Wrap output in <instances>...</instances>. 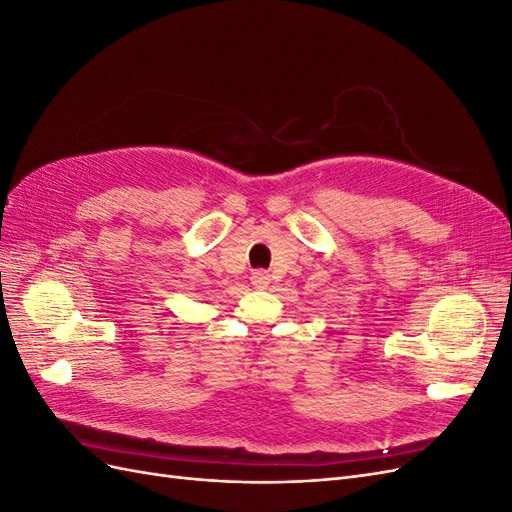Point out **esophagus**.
<instances>
[{"instance_id":"34e87169","label":"esophagus","mask_w":512,"mask_h":512,"mask_svg":"<svg viewBox=\"0 0 512 512\" xmlns=\"http://www.w3.org/2000/svg\"><path fill=\"white\" fill-rule=\"evenodd\" d=\"M252 286L254 288H258V290H265L269 284H271V275L267 273V271H262V269H258V271H254L252 273Z\"/></svg>"}]
</instances>
